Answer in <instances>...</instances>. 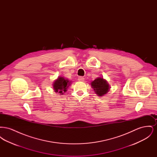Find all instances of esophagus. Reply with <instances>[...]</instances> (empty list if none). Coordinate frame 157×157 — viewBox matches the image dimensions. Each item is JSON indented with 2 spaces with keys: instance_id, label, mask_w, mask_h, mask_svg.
<instances>
[{
  "instance_id": "1",
  "label": "esophagus",
  "mask_w": 157,
  "mask_h": 157,
  "mask_svg": "<svg viewBox=\"0 0 157 157\" xmlns=\"http://www.w3.org/2000/svg\"><path fill=\"white\" fill-rule=\"evenodd\" d=\"M84 80H85V78H84L83 77H82V76H80V77L78 78V81H79L83 82Z\"/></svg>"
}]
</instances>
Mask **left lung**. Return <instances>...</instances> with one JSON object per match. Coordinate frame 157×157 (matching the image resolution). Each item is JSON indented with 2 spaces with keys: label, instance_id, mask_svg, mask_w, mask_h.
<instances>
[{
  "label": "left lung",
  "instance_id": "8db88e82",
  "mask_svg": "<svg viewBox=\"0 0 157 157\" xmlns=\"http://www.w3.org/2000/svg\"><path fill=\"white\" fill-rule=\"evenodd\" d=\"M92 88L99 97H102L109 90V85L102 78H98L90 83Z\"/></svg>",
  "mask_w": 157,
  "mask_h": 157
}]
</instances>
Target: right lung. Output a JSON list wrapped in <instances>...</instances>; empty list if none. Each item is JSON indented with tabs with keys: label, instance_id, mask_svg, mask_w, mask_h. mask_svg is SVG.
<instances>
[{
	"label": "right lung",
	"instance_id": "1",
	"mask_svg": "<svg viewBox=\"0 0 157 157\" xmlns=\"http://www.w3.org/2000/svg\"><path fill=\"white\" fill-rule=\"evenodd\" d=\"M71 84V82L67 79L59 76L53 83V90L55 92L60 94V95H63L67 91V88Z\"/></svg>",
	"mask_w": 157,
	"mask_h": 157
}]
</instances>
